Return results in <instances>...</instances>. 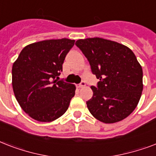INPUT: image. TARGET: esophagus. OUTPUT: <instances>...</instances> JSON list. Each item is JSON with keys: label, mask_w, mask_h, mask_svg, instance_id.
<instances>
[{"label": "esophagus", "mask_w": 156, "mask_h": 156, "mask_svg": "<svg viewBox=\"0 0 156 156\" xmlns=\"http://www.w3.org/2000/svg\"><path fill=\"white\" fill-rule=\"evenodd\" d=\"M85 85H86L85 82H84V81H82V82H81L79 84H78V85H77V87L82 88V87H84Z\"/></svg>", "instance_id": "34e87169"}]
</instances>
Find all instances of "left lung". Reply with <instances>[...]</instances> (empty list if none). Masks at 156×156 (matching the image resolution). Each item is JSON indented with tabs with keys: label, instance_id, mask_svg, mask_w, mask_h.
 <instances>
[{
	"label": "left lung",
	"instance_id": "8db88e82",
	"mask_svg": "<svg viewBox=\"0 0 156 156\" xmlns=\"http://www.w3.org/2000/svg\"><path fill=\"white\" fill-rule=\"evenodd\" d=\"M76 46L89 61L99 79L91 86L88 110L104 123L123 120L135 109L143 91V69L128 47L102 38L78 40Z\"/></svg>",
	"mask_w": 156,
	"mask_h": 156
}]
</instances>
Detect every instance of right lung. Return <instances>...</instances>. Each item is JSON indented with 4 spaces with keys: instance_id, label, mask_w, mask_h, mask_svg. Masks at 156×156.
Listing matches in <instances>:
<instances>
[{
    "instance_id": "obj_1",
    "label": "right lung",
    "mask_w": 156,
    "mask_h": 156,
    "mask_svg": "<svg viewBox=\"0 0 156 156\" xmlns=\"http://www.w3.org/2000/svg\"><path fill=\"white\" fill-rule=\"evenodd\" d=\"M74 42L61 39L34 43L26 46L13 63L14 95L23 111L31 118L50 122L68 109L75 95V86L57 79Z\"/></svg>"
}]
</instances>
